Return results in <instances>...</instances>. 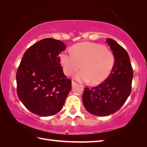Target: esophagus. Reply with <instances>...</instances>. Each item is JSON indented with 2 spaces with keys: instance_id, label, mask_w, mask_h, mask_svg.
Wrapping results in <instances>:
<instances>
[{
  "instance_id": "esophagus-1",
  "label": "esophagus",
  "mask_w": 147,
  "mask_h": 147,
  "mask_svg": "<svg viewBox=\"0 0 147 147\" xmlns=\"http://www.w3.org/2000/svg\"><path fill=\"white\" fill-rule=\"evenodd\" d=\"M76 84V83L74 81H72V86H74Z\"/></svg>"
}]
</instances>
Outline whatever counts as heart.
I'll return each mask as SVG.
<instances>
[{"label": "heart", "mask_w": 147, "mask_h": 147, "mask_svg": "<svg viewBox=\"0 0 147 147\" xmlns=\"http://www.w3.org/2000/svg\"><path fill=\"white\" fill-rule=\"evenodd\" d=\"M59 58L63 73L67 76L78 70L82 64L83 69L75 74L74 78L79 82L91 81L93 85L108 78L115 62L114 54L105 46L91 42L75 44L71 51L61 52Z\"/></svg>", "instance_id": "obj_1"}]
</instances>
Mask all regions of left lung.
<instances>
[{
  "label": "left lung",
  "instance_id": "1",
  "mask_svg": "<svg viewBox=\"0 0 147 147\" xmlns=\"http://www.w3.org/2000/svg\"><path fill=\"white\" fill-rule=\"evenodd\" d=\"M106 41L115 56L110 75L98 86L85 88L82 101L86 110L96 116H106L118 111L131 93L133 69L128 54L113 39Z\"/></svg>",
  "mask_w": 147,
  "mask_h": 147
}]
</instances>
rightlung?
<instances>
[{
    "label": "right lung",
    "mask_w": 147,
    "mask_h": 147,
    "mask_svg": "<svg viewBox=\"0 0 147 147\" xmlns=\"http://www.w3.org/2000/svg\"><path fill=\"white\" fill-rule=\"evenodd\" d=\"M65 49L62 41L45 38L24 54L17 71V93L24 106L34 114L51 116L63 108L72 88L59 58Z\"/></svg>",
    "instance_id": "add662e5"
}]
</instances>
